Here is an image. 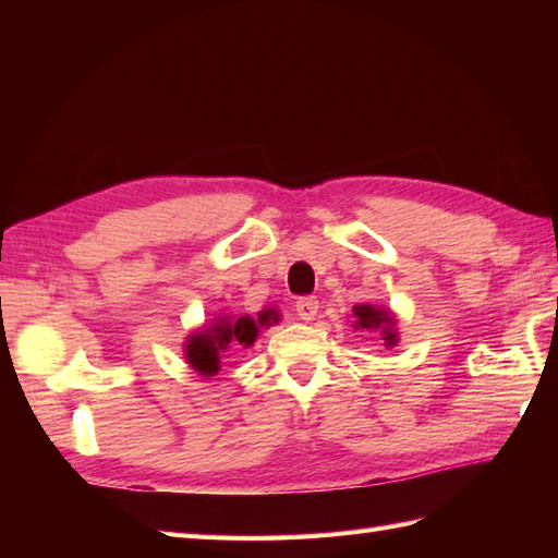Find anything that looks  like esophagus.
I'll return each instance as SVG.
<instances>
[{
	"instance_id": "obj_1",
	"label": "esophagus",
	"mask_w": 558,
	"mask_h": 558,
	"mask_svg": "<svg viewBox=\"0 0 558 558\" xmlns=\"http://www.w3.org/2000/svg\"><path fill=\"white\" fill-rule=\"evenodd\" d=\"M318 314V300L316 298H302L298 300V316L302 322H314Z\"/></svg>"
}]
</instances>
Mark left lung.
Masks as SVG:
<instances>
[{"instance_id": "1", "label": "left lung", "mask_w": 558, "mask_h": 558, "mask_svg": "<svg viewBox=\"0 0 558 558\" xmlns=\"http://www.w3.org/2000/svg\"><path fill=\"white\" fill-rule=\"evenodd\" d=\"M354 328L357 330H378L386 348H393L398 342V328L396 318L384 306L376 304H354Z\"/></svg>"}]
</instances>
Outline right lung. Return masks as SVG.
Instances as JSON below:
<instances>
[{
  "label": "right lung",
  "mask_w": 558,
  "mask_h": 558,
  "mask_svg": "<svg viewBox=\"0 0 558 558\" xmlns=\"http://www.w3.org/2000/svg\"><path fill=\"white\" fill-rule=\"evenodd\" d=\"M280 322L276 310H264L258 316H218L213 324L192 333L184 342V360L204 378L220 372V360L232 350L252 348L260 328Z\"/></svg>",
  "instance_id": "add662e5"
}]
</instances>
